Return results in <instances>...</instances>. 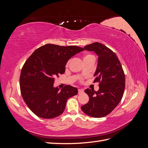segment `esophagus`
<instances>
[{
	"instance_id": "obj_1",
	"label": "esophagus",
	"mask_w": 148,
	"mask_h": 148,
	"mask_svg": "<svg viewBox=\"0 0 148 148\" xmlns=\"http://www.w3.org/2000/svg\"><path fill=\"white\" fill-rule=\"evenodd\" d=\"M84 91V89L81 88V89H78V94H80V93H82Z\"/></svg>"
}]
</instances>
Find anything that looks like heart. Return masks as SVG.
Returning a JSON list of instances; mask_svg holds the SVG:
<instances>
[{
	"label": "heart",
	"mask_w": 148,
	"mask_h": 148,
	"mask_svg": "<svg viewBox=\"0 0 148 148\" xmlns=\"http://www.w3.org/2000/svg\"><path fill=\"white\" fill-rule=\"evenodd\" d=\"M91 57H94V56L91 54H89V53H87V54H85L84 56L83 59H88V58H91Z\"/></svg>",
	"instance_id": "obj_1"
}]
</instances>
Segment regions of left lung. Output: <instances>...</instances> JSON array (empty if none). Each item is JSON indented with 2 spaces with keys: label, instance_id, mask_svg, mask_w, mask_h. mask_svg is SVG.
<instances>
[{
  "label": "left lung",
  "instance_id": "1",
  "mask_svg": "<svg viewBox=\"0 0 148 148\" xmlns=\"http://www.w3.org/2000/svg\"><path fill=\"white\" fill-rule=\"evenodd\" d=\"M84 49L94 51L98 56L94 82L99 83V89L97 92L85 89L89 99L81 108L90 117H105L117 107L123 97L125 86L124 71L115 53L104 44L94 42L84 46Z\"/></svg>",
  "mask_w": 148,
  "mask_h": 148
}]
</instances>
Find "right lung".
Listing matches in <instances>:
<instances>
[{"instance_id": "1", "label": "right lung", "mask_w": 148, "mask_h": 148, "mask_svg": "<svg viewBox=\"0 0 148 148\" xmlns=\"http://www.w3.org/2000/svg\"><path fill=\"white\" fill-rule=\"evenodd\" d=\"M84 48L47 44L36 49L25 62L21 71L22 97L33 112L42 119H53L64 112L69 98L78 94L70 85L60 91L53 87L55 78L64 74L67 62Z\"/></svg>"}]
</instances>
